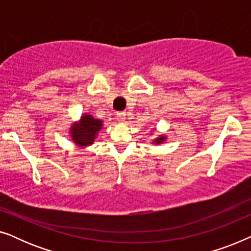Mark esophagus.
<instances>
[{"label": "esophagus", "mask_w": 251, "mask_h": 251, "mask_svg": "<svg viewBox=\"0 0 251 251\" xmlns=\"http://www.w3.org/2000/svg\"><path fill=\"white\" fill-rule=\"evenodd\" d=\"M116 119H118V121L119 122H125V120H126V113L125 112H120V113H118V114H116Z\"/></svg>", "instance_id": "esophagus-1"}]
</instances>
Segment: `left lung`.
<instances>
[{
  "instance_id": "1",
  "label": "left lung",
  "mask_w": 251,
  "mask_h": 251,
  "mask_svg": "<svg viewBox=\"0 0 251 251\" xmlns=\"http://www.w3.org/2000/svg\"><path fill=\"white\" fill-rule=\"evenodd\" d=\"M166 142H167V136L161 133V135H157L155 138H153L152 142H151V143H152L153 145H161V144H163Z\"/></svg>"
}]
</instances>
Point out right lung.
<instances>
[{"instance_id":"right-lung-1","label":"right lung","mask_w":251,"mask_h":251,"mask_svg":"<svg viewBox=\"0 0 251 251\" xmlns=\"http://www.w3.org/2000/svg\"><path fill=\"white\" fill-rule=\"evenodd\" d=\"M104 121L95 119L89 113H82L80 120L73 122L70 126V137L75 146L80 150L91 146L97 138L98 133L102 129Z\"/></svg>"}]
</instances>
